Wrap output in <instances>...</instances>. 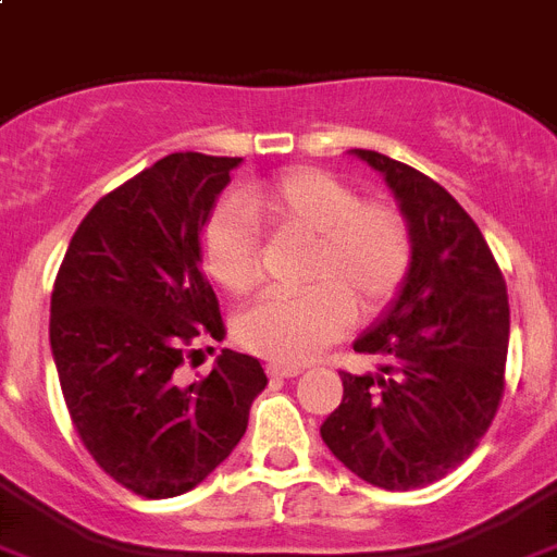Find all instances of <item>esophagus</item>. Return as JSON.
<instances>
[{"instance_id":"34e87169","label":"esophagus","mask_w":557,"mask_h":557,"mask_svg":"<svg viewBox=\"0 0 557 557\" xmlns=\"http://www.w3.org/2000/svg\"><path fill=\"white\" fill-rule=\"evenodd\" d=\"M265 373H269L271 380H292V376H297V373H300V368H292V366H274V362H271V366L265 368Z\"/></svg>"}]
</instances>
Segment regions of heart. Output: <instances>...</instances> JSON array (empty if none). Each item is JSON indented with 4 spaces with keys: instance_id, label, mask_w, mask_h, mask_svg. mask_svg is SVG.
<instances>
[{
    "instance_id": "heart-1",
    "label": "heart",
    "mask_w": 557,
    "mask_h": 557,
    "mask_svg": "<svg viewBox=\"0 0 557 557\" xmlns=\"http://www.w3.org/2000/svg\"><path fill=\"white\" fill-rule=\"evenodd\" d=\"M255 218L314 237L302 292L265 294L235 320L237 343L274 366H302L348 331L350 311H380L413 260L405 214L320 170H292L240 191L209 214L203 263L226 292L246 294L263 277Z\"/></svg>"
}]
</instances>
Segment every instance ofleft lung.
<instances>
[{
    "label": "left lung",
    "instance_id": "obj_1",
    "mask_svg": "<svg viewBox=\"0 0 557 557\" xmlns=\"http://www.w3.org/2000/svg\"><path fill=\"white\" fill-rule=\"evenodd\" d=\"M382 172L413 237L401 294L357 354L382 373L343 371V401L322 442L350 473L382 490L445 479L479 447L504 399L509 300L473 218L445 186L408 163L350 149Z\"/></svg>",
    "mask_w": 557,
    "mask_h": 557
}]
</instances>
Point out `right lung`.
I'll use <instances>...</instances> for the list:
<instances>
[{
    "mask_svg": "<svg viewBox=\"0 0 557 557\" xmlns=\"http://www.w3.org/2000/svg\"><path fill=\"white\" fill-rule=\"evenodd\" d=\"M243 158L172 152L98 200L50 294V348L70 422L110 479L172 498L235 450L265 387L260 359L223 350L177 382L198 336H221L200 228Z\"/></svg>",
    "mask_w": 557,
    "mask_h": 557,
    "instance_id": "obj_1",
    "label": "right lung"
}]
</instances>
